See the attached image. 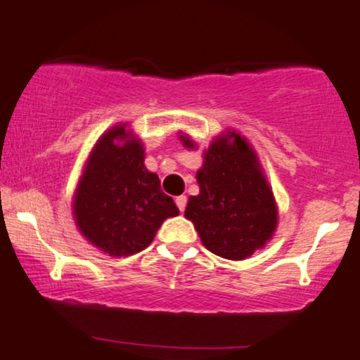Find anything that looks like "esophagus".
<instances>
[{
  "mask_svg": "<svg viewBox=\"0 0 360 360\" xmlns=\"http://www.w3.org/2000/svg\"><path fill=\"white\" fill-rule=\"evenodd\" d=\"M186 203H188V198H186V196H177L176 198V205H177V208H179V212H184Z\"/></svg>",
  "mask_w": 360,
  "mask_h": 360,
  "instance_id": "esophagus-1",
  "label": "esophagus"
}]
</instances>
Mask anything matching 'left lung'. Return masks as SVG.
<instances>
[{"label":"left lung","instance_id":"left-lung-1","mask_svg":"<svg viewBox=\"0 0 360 360\" xmlns=\"http://www.w3.org/2000/svg\"><path fill=\"white\" fill-rule=\"evenodd\" d=\"M179 140L184 147L196 148L183 131ZM196 181L200 194L189 196L184 217L210 252L243 260L274 237L279 220L274 193L257 152L237 130L221 131L205 148Z\"/></svg>","mask_w":360,"mask_h":360}]
</instances>
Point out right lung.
Here are the masks:
<instances>
[{
    "mask_svg": "<svg viewBox=\"0 0 360 360\" xmlns=\"http://www.w3.org/2000/svg\"><path fill=\"white\" fill-rule=\"evenodd\" d=\"M146 148L128 123L111 127L86 159L72 198L77 230L111 257L143 250L157 230L179 210L160 191V181L143 164Z\"/></svg>",
    "mask_w": 360,
    "mask_h": 360,
    "instance_id": "obj_1",
    "label": "right lung"
}]
</instances>
